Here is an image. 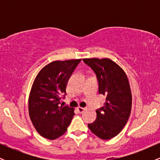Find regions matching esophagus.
Listing matches in <instances>:
<instances>
[{
	"label": "esophagus",
	"instance_id": "esophagus-1",
	"mask_svg": "<svg viewBox=\"0 0 160 160\" xmlns=\"http://www.w3.org/2000/svg\"><path fill=\"white\" fill-rule=\"evenodd\" d=\"M77 110H78V111L79 112V113H82V112L85 111L86 108H82V107H78V108H77Z\"/></svg>",
	"mask_w": 160,
	"mask_h": 160
}]
</instances>
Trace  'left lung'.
I'll return each mask as SVG.
<instances>
[{"mask_svg":"<svg viewBox=\"0 0 160 160\" xmlns=\"http://www.w3.org/2000/svg\"><path fill=\"white\" fill-rule=\"evenodd\" d=\"M96 74L98 92L106 96L103 107L96 110V120L88 127L96 136L109 140L122 131L130 116L132 93L124 71L110 58L82 59Z\"/></svg>","mask_w":160,"mask_h":160,"instance_id":"1","label":"left lung"}]
</instances>
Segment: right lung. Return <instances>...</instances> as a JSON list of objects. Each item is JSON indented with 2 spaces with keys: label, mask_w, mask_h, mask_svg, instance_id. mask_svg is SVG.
Segmentation results:
<instances>
[{
  "label": "right lung",
  "mask_w": 160,
  "mask_h": 160,
  "mask_svg": "<svg viewBox=\"0 0 160 160\" xmlns=\"http://www.w3.org/2000/svg\"><path fill=\"white\" fill-rule=\"evenodd\" d=\"M80 61L52 62L37 75L29 95L28 112L34 128L43 138L54 140L63 135L71 123L74 109L59 104L66 95L70 77Z\"/></svg>",
  "instance_id": "add662e5"
}]
</instances>
